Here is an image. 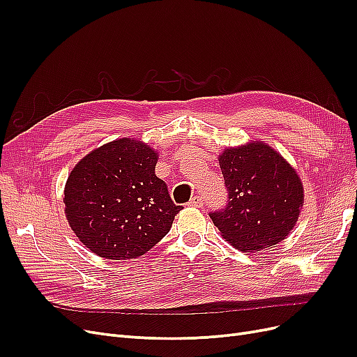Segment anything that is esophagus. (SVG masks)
I'll return each instance as SVG.
<instances>
[{
  "instance_id": "esophagus-1",
  "label": "esophagus",
  "mask_w": 357,
  "mask_h": 357,
  "mask_svg": "<svg viewBox=\"0 0 357 357\" xmlns=\"http://www.w3.org/2000/svg\"><path fill=\"white\" fill-rule=\"evenodd\" d=\"M188 205H191V207H201V205H202V199H201V197L194 195V197L191 198V201L188 202Z\"/></svg>"
}]
</instances>
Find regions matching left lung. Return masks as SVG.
Instances as JSON below:
<instances>
[{"instance_id":"obj_1","label":"left lung","mask_w":357,"mask_h":357,"mask_svg":"<svg viewBox=\"0 0 357 357\" xmlns=\"http://www.w3.org/2000/svg\"><path fill=\"white\" fill-rule=\"evenodd\" d=\"M218 162L229 199L210 217L222 237L241 252L264 250L282 241L304 205L295 169L261 142L226 149Z\"/></svg>"}]
</instances>
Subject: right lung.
<instances>
[{"instance_id":"right-lung-1","label":"right lung","mask_w":357,"mask_h":357,"mask_svg":"<svg viewBox=\"0 0 357 357\" xmlns=\"http://www.w3.org/2000/svg\"><path fill=\"white\" fill-rule=\"evenodd\" d=\"M156 150L143 142H109L78 162L65 185L69 226L96 255L126 260L144 255L182 210L155 175Z\"/></svg>"}]
</instances>
